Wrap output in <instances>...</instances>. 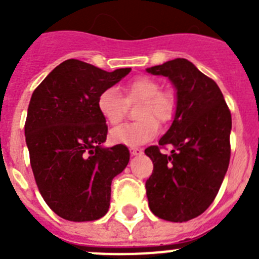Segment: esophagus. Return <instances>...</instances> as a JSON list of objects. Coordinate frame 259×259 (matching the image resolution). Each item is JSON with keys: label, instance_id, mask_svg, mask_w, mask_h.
I'll list each match as a JSON object with an SVG mask.
<instances>
[{"label": "esophagus", "instance_id": "esophagus-1", "mask_svg": "<svg viewBox=\"0 0 259 259\" xmlns=\"http://www.w3.org/2000/svg\"><path fill=\"white\" fill-rule=\"evenodd\" d=\"M130 150H131L132 155H139L143 153V150H141L140 148H135V146H131V148H130Z\"/></svg>", "mask_w": 259, "mask_h": 259}]
</instances>
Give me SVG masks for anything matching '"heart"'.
Returning <instances> with one entry per match:
<instances>
[{"label":"heart","instance_id":"1","mask_svg":"<svg viewBox=\"0 0 259 259\" xmlns=\"http://www.w3.org/2000/svg\"><path fill=\"white\" fill-rule=\"evenodd\" d=\"M135 102H140L136 111L139 120L113 130L111 139L115 143L135 146L149 141L158 132V123H170L178 109L175 93L161 89V84L150 76L131 80L124 88V98L115 88L105 89L98 96L97 107L109 124L116 125L124 119L127 104Z\"/></svg>","mask_w":259,"mask_h":259}]
</instances>
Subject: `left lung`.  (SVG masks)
I'll return each instance as SVG.
<instances>
[{
	"label": "left lung",
	"mask_w": 259,
	"mask_h": 259,
	"mask_svg": "<svg viewBox=\"0 0 259 259\" xmlns=\"http://www.w3.org/2000/svg\"><path fill=\"white\" fill-rule=\"evenodd\" d=\"M146 71L168 77L178 96L170 130L145 149L153 162L146 197L158 218L182 223L202 214L218 194L230 164L231 111L217 83L188 59ZM166 145L174 146L170 156L160 153Z\"/></svg>",
	"instance_id": "left-lung-1"
}]
</instances>
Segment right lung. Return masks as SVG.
<instances>
[{"instance_id": "right-lung-1", "label": "right lung", "mask_w": 259, "mask_h": 259, "mask_svg": "<svg viewBox=\"0 0 259 259\" xmlns=\"http://www.w3.org/2000/svg\"><path fill=\"white\" fill-rule=\"evenodd\" d=\"M130 71L67 59L32 93L24 124L29 162L44 201L66 221H97L109 210L111 182L130 150L123 144L102 148L107 124L97 98Z\"/></svg>"}]
</instances>
